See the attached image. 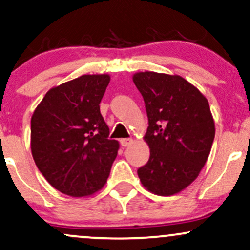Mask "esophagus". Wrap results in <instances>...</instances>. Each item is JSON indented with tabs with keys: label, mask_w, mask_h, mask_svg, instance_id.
<instances>
[{
	"label": "esophagus",
	"mask_w": 250,
	"mask_h": 250,
	"mask_svg": "<svg viewBox=\"0 0 250 250\" xmlns=\"http://www.w3.org/2000/svg\"><path fill=\"white\" fill-rule=\"evenodd\" d=\"M120 142H121L122 147H128V146H130L133 143V139H121Z\"/></svg>",
	"instance_id": "obj_1"
}]
</instances>
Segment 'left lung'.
Returning a JSON list of instances; mask_svg holds the SVG:
<instances>
[{"mask_svg":"<svg viewBox=\"0 0 250 250\" xmlns=\"http://www.w3.org/2000/svg\"><path fill=\"white\" fill-rule=\"evenodd\" d=\"M133 81L146 103L143 139L150 149L137 175L150 193L175 195L196 180L210 154L215 122L208 100L179 75L140 71Z\"/></svg>","mask_w":250,"mask_h":250,"instance_id":"left-lung-1","label":"left lung"}]
</instances>
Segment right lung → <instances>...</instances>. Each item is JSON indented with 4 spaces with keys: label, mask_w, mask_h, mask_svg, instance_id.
<instances>
[{
    "label": "right lung",
    "mask_w": 250,
    "mask_h": 250,
    "mask_svg": "<svg viewBox=\"0 0 250 250\" xmlns=\"http://www.w3.org/2000/svg\"><path fill=\"white\" fill-rule=\"evenodd\" d=\"M110 76L82 75L48 90L31 116L30 148L45 180L73 197L101 190L117 156L100 102Z\"/></svg>",
    "instance_id": "add662e5"
}]
</instances>
